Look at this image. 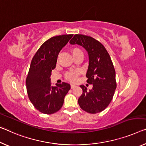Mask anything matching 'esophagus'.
Instances as JSON below:
<instances>
[{"instance_id": "1", "label": "esophagus", "mask_w": 146, "mask_h": 146, "mask_svg": "<svg viewBox=\"0 0 146 146\" xmlns=\"http://www.w3.org/2000/svg\"><path fill=\"white\" fill-rule=\"evenodd\" d=\"M70 87H71V89H73V88H74V87H76V86H75V85H74V84H71Z\"/></svg>"}]
</instances>
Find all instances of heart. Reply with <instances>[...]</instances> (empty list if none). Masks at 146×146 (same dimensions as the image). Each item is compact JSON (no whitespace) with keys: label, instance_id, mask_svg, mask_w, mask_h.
<instances>
[{"label":"heart","instance_id":"heart-1","mask_svg":"<svg viewBox=\"0 0 146 146\" xmlns=\"http://www.w3.org/2000/svg\"><path fill=\"white\" fill-rule=\"evenodd\" d=\"M71 52H72V53L73 55H74L77 53L82 52V51H81L79 48H74L72 49ZM78 75H79V72L78 71L71 70V71L67 72L65 73V74H64V78H65V79L68 81L74 82H76V81L77 80Z\"/></svg>","mask_w":146,"mask_h":146}]
</instances>
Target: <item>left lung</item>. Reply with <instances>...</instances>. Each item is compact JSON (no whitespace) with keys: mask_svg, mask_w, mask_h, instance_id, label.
Returning a JSON list of instances; mask_svg holds the SVG:
<instances>
[{"mask_svg":"<svg viewBox=\"0 0 146 146\" xmlns=\"http://www.w3.org/2000/svg\"><path fill=\"white\" fill-rule=\"evenodd\" d=\"M70 44L84 47L89 59L87 82L93 84V88L88 91L84 85L80 86L83 93L78 104L87 113L101 112L111 101L117 87L115 71L110 56L99 41L89 36L75 35Z\"/></svg>","mask_w":146,"mask_h":146,"instance_id":"left-lung-1","label":"left lung"}]
</instances>
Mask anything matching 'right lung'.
I'll return each mask as SVG.
<instances>
[{
    "label": "right lung",
    "mask_w": 146,
    "mask_h": 146,
    "mask_svg": "<svg viewBox=\"0 0 146 146\" xmlns=\"http://www.w3.org/2000/svg\"><path fill=\"white\" fill-rule=\"evenodd\" d=\"M72 36H56L46 40L31 60L26 78L27 91L31 103L41 113L52 114L59 111L70 90V85L66 82L51 86L50 77L59 53Z\"/></svg>",
    "instance_id": "right-lung-1"
}]
</instances>
